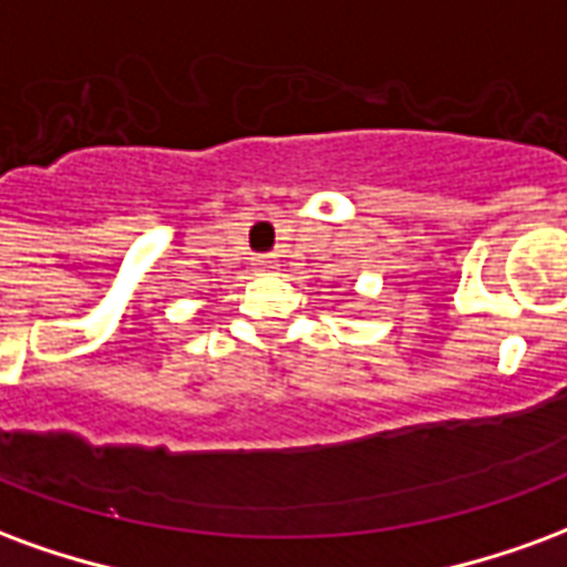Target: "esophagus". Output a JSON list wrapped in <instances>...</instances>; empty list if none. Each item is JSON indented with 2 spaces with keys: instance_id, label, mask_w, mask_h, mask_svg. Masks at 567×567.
I'll return each mask as SVG.
<instances>
[{
  "instance_id": "esophagus-1",
  "label": "esophagus",
  "mask_w": 567,
  "mask_h": 567,
  "mask_svg": "<svg viewBox=\"0 0 567 567\" xmlns=\"http://www.w3.org/2000/svg\"><path fill=\"white\" fill-rule=\"evenodd\" d=\"M255 267H258V270H264V272H270L272 267H276V260H272L270 255H260V258H255Z\"/></svg>"
}]
</instances>
